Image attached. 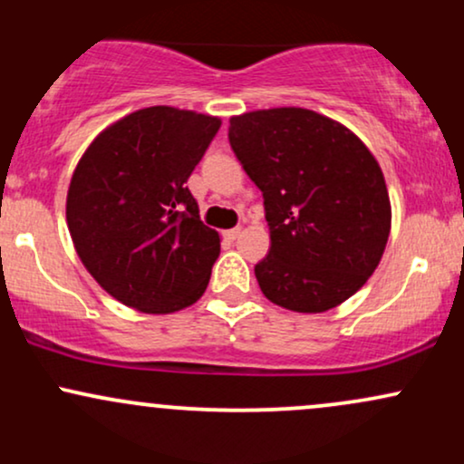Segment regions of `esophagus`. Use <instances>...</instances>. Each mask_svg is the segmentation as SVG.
Listing matches in <instances>:
<instances>
[{
	"instance_id": "34e87169",
	"label": "esophagus",
	"mask_w": 464,
	"mask_h": 464,
	"mask_svg": "<svg viewBox=\"0 0 464 464\" xmlns=\"http://www.w3.org/2000/svg\"><path fill=\"white\" fill-rule=\"evenodd\" d=\"M225 236H227V239H231V242H233V239H237L239 236H242V228H239V227H236V228H228V231L225 233Z\"/></svg>"
}]
</instances>
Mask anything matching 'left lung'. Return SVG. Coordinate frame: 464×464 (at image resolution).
<instances>
[{"mask_svg": "<svg viewBox=\"0 0 464 464\" xmlns=\"http://www.w3.org/2000/svg\"><path fill=\"white\" fill-rule=\"evenodd\" d=\"M228 143L264 196L266 299L327 312L353 296L384 255L391 200L380 165L349 129L307 109L231 117Z\"/></svg>", "mask_w": 464, "mask_h": 464, "instance_id": "obj_1", "label": "left lung"}]
</instances>
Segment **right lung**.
Returning <instances> with one entry per match:
<instances>
[{
  "instance_id": "obj_1",
  "label": "right lung",
  "mask_w": 464,
  "mask_h": 464,
  "mask_svg": "<svg viewBox=\"0 0 464 464\" xmlns=\"http://www.w3.org/2000/svg\"><path fill=\"white\" fill-rule=\"evenodd\" d=\"M220 130L211 115L150 106L106 129L80 159L67 227L84 268L124 305L183 310L202 296L220 236L185 188Z\"/></svg>"
}]
</instances>
